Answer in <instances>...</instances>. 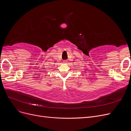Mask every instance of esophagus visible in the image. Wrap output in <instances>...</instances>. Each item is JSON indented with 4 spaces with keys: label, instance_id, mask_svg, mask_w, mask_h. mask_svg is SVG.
<instances>
[{
    "label": "esophagus",
    "instance_id": "obj_1",
    "mask_svg": "<svg viewBox=\"0 0 131 131\" xmlns=\"http://www.w3.org/2000/svg\"><path fill=\"white\" fill-rule=\"evenodd\" d=\"M63 63H64V64H67V61H63Z\"/></svg>",
    "mask_w": 131,
    "mask_h": 131
}]
</instances>
